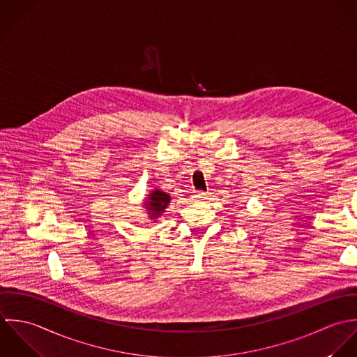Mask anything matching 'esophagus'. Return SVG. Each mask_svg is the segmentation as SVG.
Returning <instances> with one entry per match:
<instances>
[{
    "label": "esophagus",
    "mask_w": 357,
    "mask_h": 357,
    "mask_svg": "<svg viewBox=\"0 0 357 357\" xmlns=\"http://www.w3.org/2000/svg\"><path fill=\"white\" fill-rule=\"evenodd\" d=\"M195 199L199 200V202L207 200V199H208V193H206V192H197V193L195 195Z\"/></svg>",
    "instance_id": "1"
}]
</instances>
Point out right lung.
Here are the masks:
<instances>
[{"instance_id":"right-lung-1","label":"right lung","mask_w":357,"mask_h":357,"mask_svg":"<svg viewBox=\"0 0 357 357\" xmlns=\"http://www.w3.org/2000/svg\"><path fill=\"white\" fill-rule=\"evenodd\" d=\"M169 202H171L169 195L160 189H154L150 195H147L144 207L147 210V214L150 216V219H157L158 216H161L164 210L168 207Z\"/></svg>"}]
</instances>
